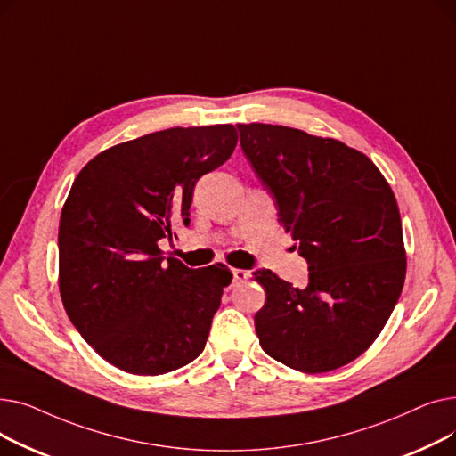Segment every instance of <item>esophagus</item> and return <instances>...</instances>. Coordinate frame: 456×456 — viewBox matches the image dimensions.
<instances>
[{"instance_id":"obj_1","label":"esophagus","mask_w":456,"mask_h":456,"mask_svg":"<svg viewBox=\"0 0 456 456\" xmlns=\"http://www.w3.org/2000/svg\"><path fill=\"white\" fill-rule=\"evenodd\" d=\"M248 277H249V273L246 272V270H232V281L236 282V284H240V282H246L248 281Z\"/></svg>"}]
</instances>
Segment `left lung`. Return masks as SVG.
Returning a JSON list of instances; mask_svg holds the SVG:
<instances>
[{
    "instance_id": "1",
    "label": "left lung",
    "mask_w": 456,
    "mask_h": 456,
    "mask_svg": "<svg viewBox=\"0 0 456 456\" xmlns=\"http://www.w3.org/2000/svg\"><path fill=\"white\" fill-rule=\"evenodd\" d=\"M240 146L279 208V222L308 262L296 289L255 272L266 303L255 314L258 342L303 373H323L361 356L401 296L406 251L388 181L361 151L334 138L238 124Z\"/></svg>"
}]
</instances>
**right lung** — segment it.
<instances>
[{"instance_id":"1","label":"right lung","mask_w":456,"mask_h":456,"mask_svg":"<svg viewBox=\"0 0 456 456\" xmlns=\"http://www.w3.org/2000/svg\"><path fill=\"white\" fill-rule=\"evenodd\" d=\"M231 124L172 127L95 155L71 184L59 225V290L92 349L133 375H162L205 349L232 273L191 270L159 242L190 225L198 179L234 151Z\"/></svg>"}]
</instances>
